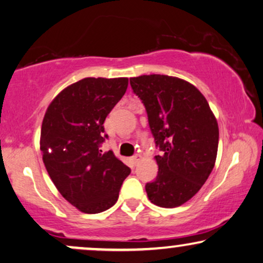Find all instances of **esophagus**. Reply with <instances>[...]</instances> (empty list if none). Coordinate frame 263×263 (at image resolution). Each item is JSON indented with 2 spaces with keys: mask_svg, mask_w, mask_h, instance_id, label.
<instances>
[{
  "mask_svg": "<svg viewBox=\"0 0 263 263\" xmlns=\"http://www.w3.org/2000/svg\"><path fill=\"white\" fill-rule=\"evenodd\" d=\"M142 159H143V156L141 155V154H137V155H135L134 157H132V161H134L135 163H138Z\"/></svg>",
  "mask_w": 263,
  "mask_h": 263,
  "instance_id": "obj_1",
  "label": "esophagus"
}]
</instances>
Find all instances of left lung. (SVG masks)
I'll list each match as a JSON object with an SVG mask.
<instances>
[{
	"label": "left lung",
	"instance_id": "8db88e82",
	"mask_svg": "<svg viewBox=\"0 0 263 263\" xmlns=\"http://www.w3.org/2000/svg\"><path fill=\"white\" fill-rule=\"evenodd\" d=\"M144 103L156 146V179L145 185L150 202L176 208L199 191L214 168L219 126L211 107L195 85L163 74L129 78Z\"/></svg>",
	"mask_w": 263,
	"mask_h": 263
}]
</instances>
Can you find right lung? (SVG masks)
I'll list each match as a JSON object with an SVG mask.
<instances>
[{
  "label": "right lung",
  "instance_id": "right-lung-1",
  "mask_svg": "<svg viewBox=\"0 0 263 263\" xmlns=\"http://www.w3.org/2000/svg\"><path fill=\"white\" fill-rule=\"evenodd\" d=\"M128 78H84L51 101L41 129V152L52 183L86 214L113 207L131 170L114 153H102L103 122L124 96Z\"/></svg>",
  "mask_w": 263,
  "mask_h": 263
}]
</instances>
